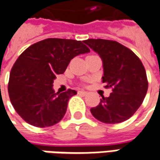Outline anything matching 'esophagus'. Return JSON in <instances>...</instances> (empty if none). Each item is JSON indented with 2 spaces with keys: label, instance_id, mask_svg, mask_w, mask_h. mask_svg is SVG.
I'll list each match as a JSON object with an SVG mask.
<instances>
[{
  "label": "esophagus",
  "instance_id": "1",
  "mask_svg": "<svg viewBox=\"0 0 160 160\" xmlns=\"http://www.w3.org/2000/svg\"><path fill=\"white\" fill-rule=\"evenodd\" d=\"M78 94H80V95H83V96H85V95H87V94H88V93H87L86 91H78Z\"/></svg>",
  "mask_w": 160,
  "mask_h": 160
}]
</instances>
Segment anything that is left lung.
Segmentation results:
<instances>
[{
    "label": "left lung",
    "mask_w": 160,
    "mask_h": 160,
    "mask_svg": "<svg viewBox=\"0 0 160 160\" xmlns=\"http://www.w3.org/2000/svg\"><path fill=\"white\" fill-rule=\"evenodd\" d=\"M88 44L102 58V82L112 88L108 97H103L90 111L105 123H119L131 117L144 101L148 80L143 63L131 50L120 43L106 39H88Z\"/></svg>",
    "instance_id": "8db88e82"
}]
</instances>
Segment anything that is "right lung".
I'll return each instance as SVG.
<instances>
[{"label": "right lung", "instance_id": "1", "mask_svg": "<svg viewBox=\"0 0 160 160\" xmlns=\"http://www.w3.org/2000/svg\"><path fill=\"white\" fill-rule=\"evenodd\" d=\"M83 42L73 39L47 38L33 43L12 67L8 91L17 114L30 125L52 126L64 117L68 101L77 94L68 89L55 93L52 86L73 58L89 52Z\"/></svg>", "mask_w": 160, "mask_h": 160}]
</instances>
